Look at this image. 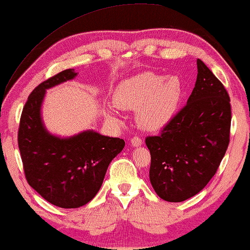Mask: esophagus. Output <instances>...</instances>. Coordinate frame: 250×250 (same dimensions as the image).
<instances>
[{
	"instance_id": "1",
	"label": "esophagus",
	"mask_w": 250,
	"mask_h": 250,
	"mask_svg": "<svg viewBox=\"0 0 250 250\" xmlns=\"http://www.w3.org/2000/svg\"><path fill=\"white\" fill-rule=\"evenodd\" d=\"M130 142H131V145L133 147H138L142 145V139H140V137H138V136L132 137V138L130 139Z\"/></svg>"
}]
</instances>
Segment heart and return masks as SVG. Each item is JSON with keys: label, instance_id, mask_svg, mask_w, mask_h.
<instances>
[{"label": "heart", "instance_id": "1", "mask_svg": "<svg viewBox=\"0 0 250 250\" xmlns=\"http://www.w3.org/2000/svg\"><path fill=\"white\" fill-rule=\"evenodd\" d=\"M181 96V83L175 77L144 72L121 83L115 104L137 111V121L144 129L156 130L170 120Z\"/></svg>", "mask_w": 250, "mask_h": 250}]
</instances>
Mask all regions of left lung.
Wrapping results in <instances>:
<instances>
[{
    "mask_svg": "<svg viewBox=\"0 0 250 250\" xmlns=\"http://www.w3.org/2000/svg\"><path fill=\"white\" fill-rule=\"evenodd\" d=\"M197 69L187 104L159 136L145 139L150 184L167 202H184L198 194L216 173L230 143L229 94L199 59Z\"/></svg>",
    "mask_w": 250,
    "mask_h": 250,
    "instance_id": "1",
    "label": "left lung"
}]
</instances>
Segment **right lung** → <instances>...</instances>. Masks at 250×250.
<instances>
[{"mask_svg": "<svg viewBox=\"0 0 250 250\" xmlns=\"http://www.w3.org/2000/svg\"><path fill=\"white\" fill-rule=\"evenodd\" d=\"M77 76L66 69L40 83L22 108L18 146L30 187L48 203L77 208L94 198L103 184L111 161L124 149L125 140L89 130L70 138L46 131L41 119L45 90Z\"/></svg>", "mask_w": 250, "mask_h": 250, "instance_id": "obj_1", "label": "right lung"}]
</instances>
